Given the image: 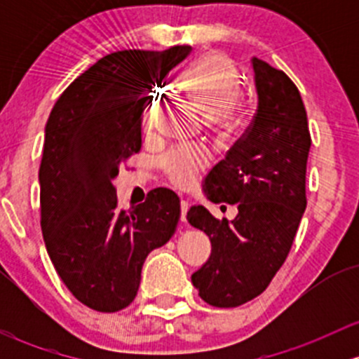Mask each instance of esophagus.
<instances>
[{
  "label": "esophagus",
  "mask_w": 359,
  "mask_h": 359,
  "mask_svg": "<svg viewBox=\"0 0 359 359\" xmlns=\"http://www.w3.org/2000/svg\"><path fill=\"white\" fill-rule=\"evenodd\" d=\"M187 210H189V203H187L186 200L180 201V222L186 224V213Z\"/></svg>",
  "instance_id": "obj_1"
}]
</instances>
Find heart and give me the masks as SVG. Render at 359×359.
Segmentation results:
<instances>
[{
  "label": "heart",
  "instance_id": "b5f03b06",
  "mask_svg": "<svg viewBox=\"0 0 359 359\" xmlns=\"http://www.w3.org/2000/svg\"><path fill=\"white\" fill-rule=\"evenodd\" d=\"M238 72L231 60L220 53H210L187 69L180 90L201 114L212 119L222 132L229 133L240 123L238 116ZM159 100L153 99L144 109L142 128L147 137L154 133ZM208 156L201 149H175L163 159V170L170 182L180 189L194 186L205 170Z\"/></svg>",
  "mask_w": 359,
  "mask_h": 359
}]
</instances>
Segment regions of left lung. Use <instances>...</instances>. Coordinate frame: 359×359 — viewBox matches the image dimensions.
Here are the masks:
<instances>
[{"mask_svg": "<svg viewBox=\"0 0 359 359\" xmlns=\"http://www.w3.org/2000/svg\"><path fill=\"white\" fill-rule=\"evenodd\" d=\"M257 112L247 132L205 179L206 198L238 206L233 220L205 206L187 212L212 243L191 276L210 306L236 307L255 299L280 271L306 210L311 135L302 97L280 69L253 57Z\"/></svg>", "mask_w": 359, "mask_h": 359, "instance_id": "obj_1", "label": "left lung"}]
</instances>
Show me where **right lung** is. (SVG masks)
<instances>
[{"mask_svg":"<svg viewBox=\"0 0 359 359\" xmlns=\"http://www.w3.org/2000/svg\"><path fill=\"white\" fill-rule=\"evenodd\" d=\"M123 50L102 57L64 90L45 126L39 203L46 252L69 292L100 313L135 299L146 257L177 229L180 200L158 187L128 212L112 180L142 146L151 92L191 53Z\"/></svg>","mask_w":359,"mask_h":359,"instance_id":"right-lung-1","label":"right lung"}]
</instances>
